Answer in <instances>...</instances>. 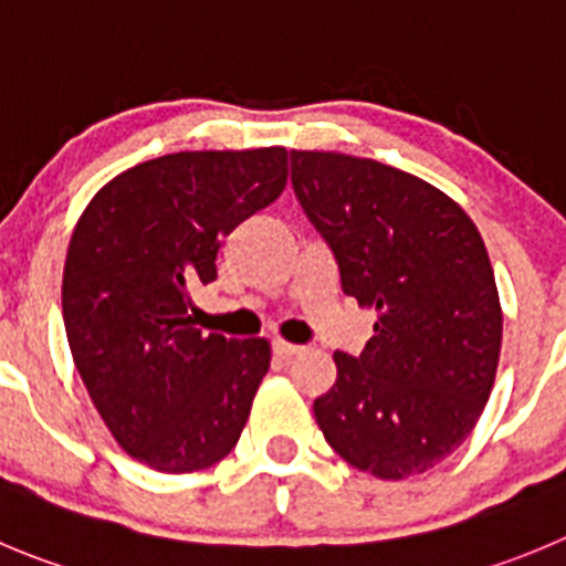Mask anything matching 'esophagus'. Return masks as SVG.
<instances>
[{
	"label": "esophagus",
	"mask_w": 566,
	"mask_h": 566,
	"mask_svg": "<svg viewBox=\"0 0 566 566\" xmlns=\"http://www.w3.org/2000/svg\"><path fill=\"white\" fill-rule=\"evenodd\" d=\"M272 349H274V355H277V358H294V355L303 353L305 347H300V344H292V342H283V338H277V342L272 344Z\"/></svg>",
	"instance_id": "1"
}]
</instances>
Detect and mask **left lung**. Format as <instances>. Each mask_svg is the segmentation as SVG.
Returning a JSON list of instances; mask_svg holds the SVG:
<instances>
[{
    "label": "left lung",
    "instance_id": "8db88e82",
    "mask_svg": "<svg viewBox=\"0 0 566 566\" xmlns=\"http://www.w3.org/2000/svg\"><path fill=\"white\" fill-rule=\"evenodd\" d=\"M292 182L344 294L375 311L364 353L333 355L316 422L355 470L422 475L464 444L497 375L503 308L486 244L455 199L373 158L292 149Z\"/></svg>",
    "mask_w": 566,
    "mask_h": 566
}]
</instances>
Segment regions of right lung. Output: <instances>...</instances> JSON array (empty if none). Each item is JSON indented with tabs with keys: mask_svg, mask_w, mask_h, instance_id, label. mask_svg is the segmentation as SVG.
I'll return each instance as SVG.
<instances>
[{
	"mask_svg": "<svg viewBox=\"0 0 566 566\" xmlns=\"http://www.w3.org/2000/svg\"><path fill=\"white\" fill-rule=\"evenodd\" d=\"M286 180L283 147L171 153L105 182L74 224L63 266L74 367L118 448L153 470L213 467L244 430L272 349L193 327L191 289L217 277L219 244Z\"/></svg>",
	"mask_w": 566,
	"mask_h": 566,
	"instance_id": "1",
	"label": "right lung"
}]
</instances>
